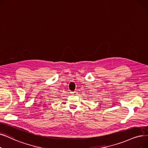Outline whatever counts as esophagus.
<instances>
[{
	"label": "esophagus",
	"instance_id": "obj_1",
	"mask_svg": "<svg viewBox=\"0 0 148 148\" xmlns=\"http://www.w3.org/2000/svg\"><path fill=\"white\" fill-rule=\"evenodd\" d=\"M71 93H72V94H73V95H77V92L76 91H74V92H71Z\"/></svg>",
	"mask_w": 148,
	"mask_h": 148
}]
</instances>
